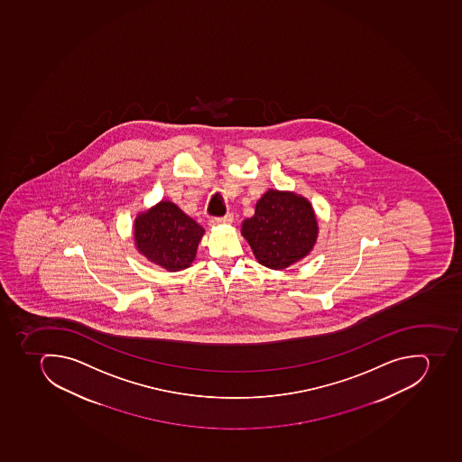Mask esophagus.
<instances>
[{
    "instance_id": "34e87169",
    "label": "esophagus",
    "mask_w": 462,
    "mask_h": 462,
    "mask_svg": "<svg viewBox=\"0 0 462 462\" xmlns=\"http://www.w3.org/2000/svg\"><path fill=\"white\" fill-rule=\"evenodd\" d=\"M234 217L231 214H226V217H212L209 219L210 226H224V224H233Z\"/></svg>"
}]
</instances>
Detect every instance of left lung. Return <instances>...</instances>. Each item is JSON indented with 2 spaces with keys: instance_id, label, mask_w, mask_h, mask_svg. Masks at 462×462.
Masks as SVG:
<instances>
[{
  "instance_id": "left-lung-1",
  "label": "left lung",
  "mask_w": 462,
  "mask_h": 462,
  "mask_svg": "<svg viewBox=\"0 0 462 462\" xmlns=\"http://www.w3.org/2000/svg\"><path fill=\"white\" fill-rule=\"evenodd\" d=\"M318 233V219L306 198L272 189L241 226L257 262L278 271L304 259L313 250Z\"/></svg>"
}]
</instances>
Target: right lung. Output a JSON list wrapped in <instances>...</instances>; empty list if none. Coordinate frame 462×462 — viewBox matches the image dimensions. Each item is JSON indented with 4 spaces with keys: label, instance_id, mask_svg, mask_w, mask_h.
Returning a JSON list of instances; mask_svg holds the SVG:
<instances>
[{
    "label": "right lung",
    "instance_id": "add662e5",
    "mask_svg": "<svg viewBox=\"0 0 462 462\" xmlns=\"http://www.w3.org/2000/svg\"><path fill=\"white\" fill-rule=\"evenodd\" d=\"M205 229L170 200L137 215L134 245L152 263L179 272L193 263Z\"/></svg>",
    "mask_w": 462,
    "mask_h": 462
}]
</instances>
